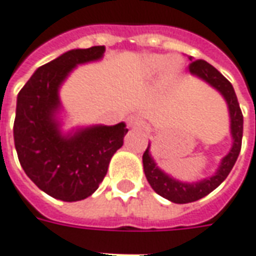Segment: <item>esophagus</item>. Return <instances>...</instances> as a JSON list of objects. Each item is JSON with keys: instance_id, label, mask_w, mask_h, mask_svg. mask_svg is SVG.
Segmentation results:
<instances>
[{"instance_id": "obj_1", "label": "esophagus", "mask_w": 256, "mask_h": 256, "mask_svg": "<svg viewBox=\"0 0 256 256\" xmlns=\"http://www.w3.org/2000/svg\"><path fill=\"white\" fill-rule=\"evenodd\" d=\"M126 124L131 128H135V126H139V125L142 124V120L139 118L138 116H128L126 117Z\"/></svg>"}]
</instances>
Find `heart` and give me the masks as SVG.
I'll list each match as a JSON object with an SVG mask.
<instances>
[{"instance_id":"b5f03b06","label":"heart","mask_w":256,"mask_h":256,"mask_svg":"<svg viewBox=\"0 0 256 256\" xmlns=\"http://www.w3.org/2000/svg\"><path fill=\"white\" fill-rule=\"evenodd\" d=\"M166 67V77L168 80L176 77L179 73V63L176 59H170L166 60V58L164 55H150L148 56L142 66V74L143 77H153L156 74L160 72L161 68Z\"/></svg>"}]
</instances>
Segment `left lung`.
Instances as JSON below:
<instances>
[{
    "mask_svg": "<svg viewBox=\"0 0 256 256\" xmlns=\"http://www.w3.org/2000/svg\"><path fill=\"white\" fill-rule=\"evenodd\" d=\"M189 72L196 77L204 80L218 92H220V95L224 98L229 108L230 134L233 138V146L229 153L222 158L220 166L212 176L206 178L200 182L188 183L174 179L170 175H166L164 171H161L154 162L153 157L150 154V144H148L146 152L143 153V170H144L146 179L157 194L176 204H186V202L200 200L206 194H210L212 190L216 189L228 178L232 168L236 164L237 157L240 154L241 139H242V113H241L234 90H233V85L230 84L215 67L201 59L190 63Z\"/></svg>",
    "mask_w": 256,
    "mask_h": 256,
    "instance_id": "1",
    "label": "left lung"
}]
</instances>
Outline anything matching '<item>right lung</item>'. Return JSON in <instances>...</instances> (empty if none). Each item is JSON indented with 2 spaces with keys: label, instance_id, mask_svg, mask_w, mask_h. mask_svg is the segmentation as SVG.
I'll return each mask as SVG.
<instances>
[{
  "label": "right lung",
  "instance_id": "1",
  "mask_svg": "<svg viewBox=\"0 0 256 256\" xmlns=\"http://www.w3.org/2000/svg\"><path fill=\"white\" fill-rule=\"evenodd\" d=\"M104 50V46L68 50L38 67L18 95L14 139L20 166L40 189L58 200L72 202L90 197L128 132L120 122L63 135L56 118L63 81L77 64L102 59Z\"/></svg>",
  "mask_w": 256,
  "mask_h": 256
}]
</instances>
